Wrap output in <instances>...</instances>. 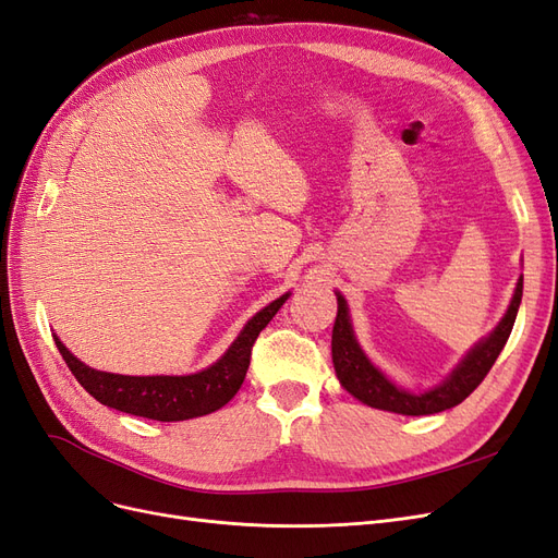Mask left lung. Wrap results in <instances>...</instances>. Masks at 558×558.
I'll use <instances>...</instances> for the list:
<instances>
[{
    "label": "left lung",
    "mask_w": 558,
    "mask_h": 558,
    "mask_svg": "<svg viewBox=\"0 0 558 558\" xmlns=\"http://www.w3.org/2000/svg\"><path fill=\"white\" fill-rule=\"evenodd\" d=\"M521 291H523V279L517 281L514 298L510 302L508 314H505L498 324V328L472 349L461 361V365L456 367L440 386H435L433 391H426V393L402 391V388L388 381L379 369L365 359V353L361 351L349 324L347 302L340 293H337V316L332 326V363H335L337 379H340V384L353 398H359L361 402L377 410L408 414V416H424V414H437V412L451 410L475 391L488 375V369L494 367L498 353L502 351L505 342H508V337L512 332L517 310L521 302Z\"/></svg>",
    "instance_id": "8db88e82"
}]
</instances>
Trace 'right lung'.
Segmentation results:
<instances>
[{
  "mask_svg": "<svg viewBox=\"0 0 558 558\" xmlns=\"http://www.w3.org/2000/svg\"><path fill=\"white\" fill-rule=\"evenodd\" d=\"M289 298V293L279 300L269 302L265 310L253 316L238 340L230 344L221 361H216L211 367L202 369L197 375L185 377H128V375H111L99 373L88 365H83L74 353L53 335L60 356L66 367L72 369L76 381L86 391L107 408L118 412L154 418V421H185L195 416H205L216 410H221L232 396L240 391V386L246 377L251 363V349L260 330L272 320L279 307Z\"/></svg>",
  "mask_w": 558,
  "mask_h": 558,
  "instance_id": "add662e5",
  "label": "right lung"
}]
</instances>
